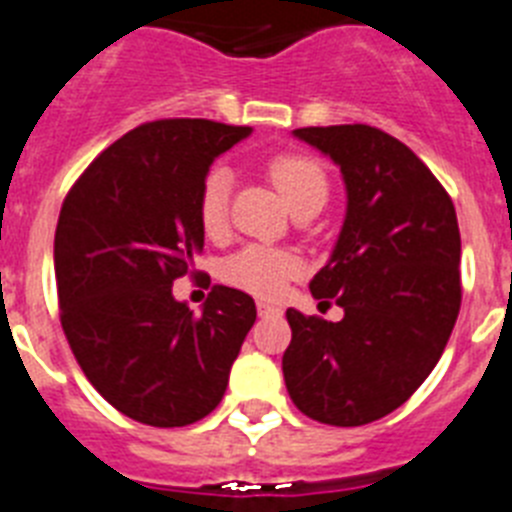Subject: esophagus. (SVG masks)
<instances>
[{
    "instance_id": "34e87169",
    "label": "esophagus",
    "mask_w": 512,
    "mask_h": 512,
    "mask_svg": "<svg viewBox=\"0 0 512 512\" xmlns=\"http://www.w3.org/2000/svg\"><path fill=\"white\" fill-rule=\"evenodd\" d=\"M257 315H260V317H278V315H281V307H276V304H270V302H257Z\"/></svg>"
}]
</instances>
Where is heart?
Segmentation results:
<instances>
[{
	"label": "heart",
	"instance_id": "1",
	"mask_svg": "<svg viewBox=\"0 0 512 512\" xmlns=\"http://www.w3.org/2000/svg\"><path fill=\"white\" fill-rule=\"evenodd\" d=\"M270 182L286 200L291 210L315 208L328 200V176L315 158L302 153H281L268 161ZM231 171L226 166H213L205 174L200 195H197V218L208 236H218L229 221ZM299 273V257L286 249L249 244L236 255L226 257L221 265V278L229 286L249 291L255 296H276L283 286Z\"/></svg>",
	"mask_w": 512,
	"mask_h": 512
}]
</instances>
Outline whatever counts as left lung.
<instances>
[{
    "mask_svg": "<svg viewBox=\"0 0 512 512\" xmlns=\"http://www.w3.org/2000/svg\"><path fill=\"white\" fill-rule=\"evenodd\" d=\"M294 135L341 166L346 218L315 299L341 322L286 309L283 380L302 414L333 427L377 422L409 401L440 362L461 309V231L435 174L369 124Z\"/></svg>",
    "mask_w": 512,
    "mask_h": 512,
    "instance_id": "1",
    "label": "left lung"
}]
</instances>
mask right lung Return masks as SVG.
Wrapping results in <instances>:
<instances>
[{"instance_id": "1", "label": "right lung", "mask_w": 512, "mask_h": 512, "mask_svg": "<svg viewBox=\"0 0 512 512\" xmlns=\"http://www.w3.org/2000/svg\"><path fill=\"white\" fill-rule=\"evenodd\" d=\"M249 132L210 119L140 124L64 197L54 236L64 336L90 385L140 424L208 416L255 325L239 289L213 286L203 315L171 294L203 252L197 195L210 163Z\"/></svg>"}]
</instances>
